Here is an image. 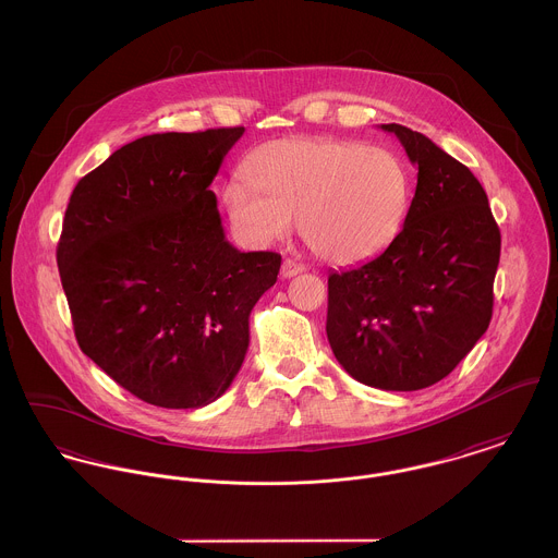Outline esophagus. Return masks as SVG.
Wrapping results in <instances>:
<instances>
[{
    "mask_svg": "<svg viewBox=\"0 0 558 558\" xmlns=\"http://www.w3.org/2000/svg\"><path fill=\"white\" fill-rule=\"evenodd\" d=\"M304 270H306V266L302 265V263L290 260V258H286V260H283V265H281V275H283L286 279L295 277V275H300V272H304Z\"/></svg>",
    "mask_w": 558,
    "mask_h": 558,
    "instance_id": "esophagus-1",
    "label": "esophagus"
}]
</instances>
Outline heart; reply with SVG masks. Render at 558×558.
<instances>
[{
	"label": "heart",
	"mask_w": 558,
	"mask_h": 558,
	"mask_svg": "<svg viewBox=\"0 0 558 558\" xmlns=\"http://www.w3.org/2000/svg\"><path fill=\"white\" fill-rule=\"evenodd\" d=\"M245 177L225 186L236 231L266 245L298 218L304 243L327 263L356 265L399 235L411 199L410 174L388 148L340 138H283L256 148Z\"/></svg>",
	"instance_id": "obj_1"
}]
</instances>
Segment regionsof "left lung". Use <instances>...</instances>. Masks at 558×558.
Instances as JSON below:
<instances>
[{
    "label": "left lung",
    "instance_id": "left-lung-1",
    "mask_svg": "<svg viewBox=\"0 0 558 558\" xmlns=\"http://www.w3.org/2000/svg\"><path fill=\"white\" fill-rule=\"evenodd\" d=\"M417 166L403 231L378 258L327 279V340L354 380L420 390L449 376L487 331L499 263L487 193L430 138L381 123Z\"/></svg>",
    "mask_w": 558,
    "mask_h": 558
}]
</instances>
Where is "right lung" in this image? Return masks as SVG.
Here are the masks:
<instances>
[{
  "label": "right lung",
  "mask_w": 558,
  "mask_h": 558,
  "mask_svg": "<svg viewBox=\"0 0 558 558\" xmlns=\"http://www.w3.org/2000/svg\"><path fill=\"white\" fill-rule=\"evenodd\" d=\"M245 128L166 132L82 178L57 247L80 349L141 401L197 410L227 392L281 256L239 252L209 184Z\"/></svg>",
  "instance_id": "obj_1"
}]
</instances>
